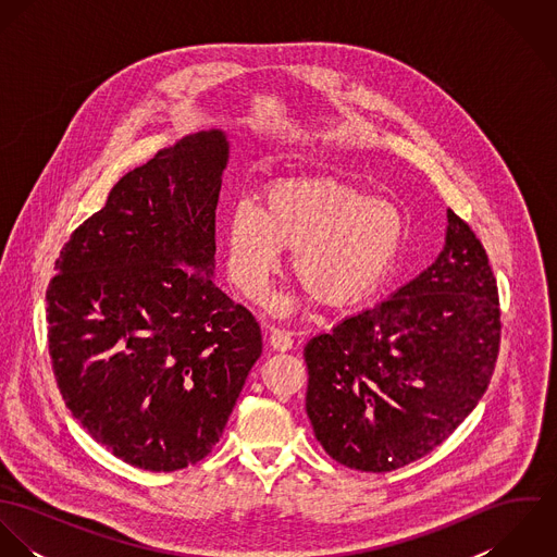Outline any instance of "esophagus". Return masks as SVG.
I'll list each match as a JSON object with an SVG mask.
<instances>
[{"mask_svg":"<svg viewBox=\"0 0 557 557\" xmlns=\"http://www.w3.org/2000/svg\"><path fill=\"white\" fill-rule=\"evenodd\" d=\"M270 345H272V349H276V351H289V349L294 347V338H292L285 330L274 327L272 334H270Z\"/></svg>","mask_w":557,"mask_h":557,"instance_id":"obj_1","label":"esophagus"}]
</instances>
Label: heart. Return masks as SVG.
Returning <instances> with one entry per match:
<instances>
[{
  "label": "heart",
  "instance_id": "1",
  "mask_svg": "<svg viewBox=\"0 0 557 557\" xmlns=\"http://www.w3.org/2000/svg\"><path fill=\"white\" fill-rule=\"evenodd\" d=\"M407 221L397 203L334 177H285L261 193L259 210L239 203L225 225L230 281L259 300L292 252L300 287L323 309L371 296L393 272Z\"/></svg>",
  "mask_w": 557,
  "mask_h": 557
}]
</instances>
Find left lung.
<instances>
[{
  "label": "left lung",
  "mask_w": 557,
  "mask_h": 557,
  "mask_svg": "<svg viewBox=\"0 0 557 557\" xmlns=\"http://www.w3.org/2000/svg\"><path fill=\"white\" fill-rule=\"evenodd\" d=\"M499 334L486 250L448 210L446 246L422 274L305 347L307 413L319 444L358 472L422 459L486 393Z\"/></svg>",
  "instance_id": "left-lung-1"
}]
</instances>
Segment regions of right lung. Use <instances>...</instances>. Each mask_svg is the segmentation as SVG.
<instances>
[{
    "mask_svg": "<svg viewBox=\"0 0 557 557\" xmlns=\"http://www.w3.org/2000/svg\"><path fill=\"white\" fill-rule=\"evenodd\" d=\"M221 131L126 173L64 244L47 289L58 388L83 429L148 472L219 444L250 367L257 319L212 281Z\"/></svg>",
    "mask_w": 557,
    "mask_h": 557,
    "instance_id": "obj_1",
    "label": "right lung"
}]
</instances>
